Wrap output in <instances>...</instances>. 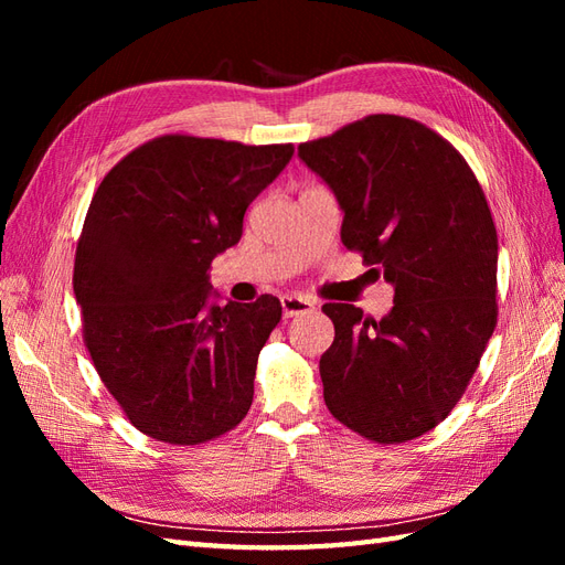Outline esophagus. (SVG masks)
Wrapping results in <instances>:
<instances>
[{
  "mask_svg": "<svg viewBox=\"0 0 565 565\" xmlns=\"http://www.w3.org/2000/svg\"><path fill=\"white\" fill-rule=\"evenodd\" d=\"M280 301H282V316L285 318H297V316H303V313H311L316 309V303L311 299H306V297L287 295Z\"/></svg>",
  "mask_w": 565,
  "mask_h": 565,
  "instance_id": "34e87169",
  "label": "esophagus"
}]
</instances>
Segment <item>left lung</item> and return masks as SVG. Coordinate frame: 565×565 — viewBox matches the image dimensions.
<instances>
[{
  "label": "left lung",
  "mask_w": 565,
  "mask_h": 565,
  "mask_svg": "<svg viewBox=\"0 0 565 565\" xmlns=\"http://www.w3.org/2000/svg\"><path fill=\"white\" fill-rule=\"evenodd\" d=\"M332 188L341 243L393 285L380 322L324 303L334 322L320 358L324 405L382 446L446 419L498 324V231L459 150L417 119L367 115L299 146Z\"/></svg>",
  "instance_id": "obj_1"
}]
</instances>
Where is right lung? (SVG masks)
<instances>
[{
	"label": "right lung",
	"mask_w": 565,
	"mask_h": 565,
	"mask_svg": "<svg viewBox=\"0 0 565 565\" xmlns=\"http://www.w3.org/2000/svg\"><path fill=\"white\" fill-rule=\"evenodd\" d=\"M292 152L164 134L96 188L73 289L98 377L141 434L200 446L249 413L256 361L282 306L273 295L210 306V268L241 241L249 202Z\"/></svg>",
	"instance_id": "1"
}]
</instances>
